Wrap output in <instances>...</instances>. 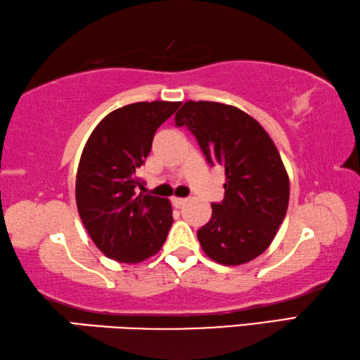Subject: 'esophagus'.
Segmentation results:
<instances>
[{"label":"esophagus","mask_w":360,"mask_h":360,"mask_svg":"<svg viewBox=\"0 0 360 360\" xmlns=\"http://www.w3.org/2000/svg\"><path fill=\"white\" fill-rule=\"evenodd\" d=\"M186 202H187L186 198H179V197H173V198H171V203H173L176 208H181V207H184Z\"/></svg>","instance_id":"34e87169"}]
</instances>
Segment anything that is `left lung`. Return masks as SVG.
Instances as JSON below:
<instances>
[{
    "instance_id": "left-lung-1",
    "label": "left lung",
    "mask_w": 360,
    "mask_h": 360,
    "mask_svg": "<svg viewBox=\"0 0 360 360\" xmlns=\"http://www.w3.org/2000/svg\"><path fill=\"white\" fill-rule=\"evenodd\" d=\"M189 128L207 162L224 168V200L197 232L203 252L226 266L259 256L287 214L290 181L281 153L264 128L233 105L187 101L174 117Z\"/></svg>"
}]
</instances>
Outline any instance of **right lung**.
Segmentation results:
<instances>
[{
  "instance_id": "obj_1",
  "label": "right lung",
  "mask_w": 360,
  "mask_h": 360,
  "mask_svg": "<svg viewBox=\"0 0 360 360\" xmlns=\"http://www.w3.org/2000/svg\"><path fill=\"white\" fill-rule=\"evenodd\" d=\"M181 102H136L108 113L79 158L75 197L79 218L102 253L134 264L160 252L173 224L169 200L136 191L138 169L153 134Z\"/></svg>"
}]
</instances>
